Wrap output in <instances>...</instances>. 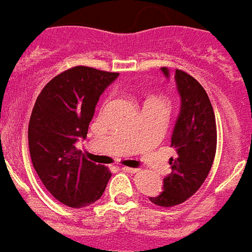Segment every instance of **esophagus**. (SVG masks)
<instances>
[{"label": "esophagus", "mask_w": 252, "mask_h": 252, "mask_svg": "<svg viewBox=\"0 0 252 252\" xmlns=\"http://www.w3.org/2000/svg\"><path fill=\"white\" fill-rule=\"evenodd\" d=\"M121 169L124 171H128V173H137L139 171V169H136V167H128V166H123Z\"/></svg>", "instance_id": "esophagus-1"}]
</instances>
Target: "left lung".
Masks as SVG:
<instances>
[{
  "instance_id": "1",
  "label": "left lung",
  "mask_w": 252,
  "mask_h": 252,
  "mask_svg": "<svg viewBox=\"0 0 252 252\" xmlns=\"http://www.w3.org/2000/svg\"><path fill=\"white\" fill-rule=\"evenodd\" d=\"M162 71L169 77L166 67ZM174 78L181 95V112L171 135L177 157L169 160L171 173L163 180V191L150 197L163 208L180 205L200 189L211 171L217 146L216 119L205 89L182 70H175Z\"/></svg>"
}]
</instances>
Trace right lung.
<instances>
[{
  "label": "right lung",
  "mask_w": 252,
  "mask_h": 252,
  "mask_svg": "<svg viewBox=\"0 0 252 252\" xmlns=\"http://www.w3.org/2000/svg\"><path fill=\"white\" fill-rule=\"evenodd\" d=\"M119 77L93 67L75 66L54 77L36 98L28 126L32 164L58 201L83 208L98 200L112 173L75 148L88 135L99 95Z\"/></svg>",
  "instance_id": "1"
}]
</instances>
